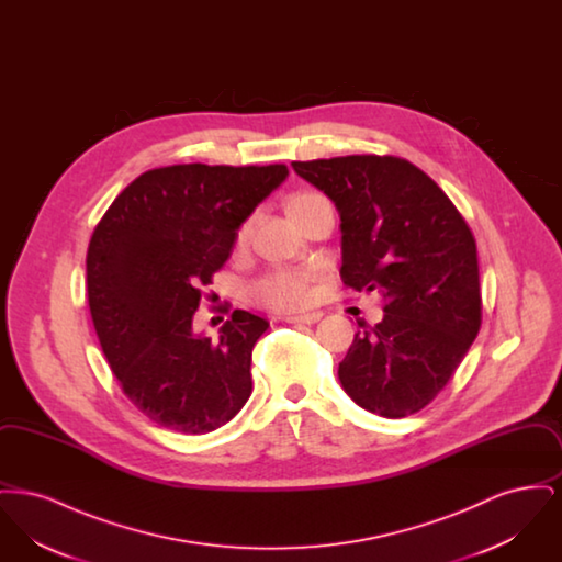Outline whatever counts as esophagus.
<instances>
[{
    "label": "esophagus",
    "instance_id": "1",
    "mask_svg": "<svg viewBox=\"0 0 562 562\" xmlns=\"http://www.w3.org/2000/svg\"><path fill=\"white\" fill-rule=\"evenodd\" d=\"M321 318V312H310V314H301V316H286L284 321L293 322V324H316Z\"/></svg>",
    "mask_w": 562,
    "mask_h": 562
}]
</instances>
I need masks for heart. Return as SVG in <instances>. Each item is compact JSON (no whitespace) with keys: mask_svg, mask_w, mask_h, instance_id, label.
<instances>
[{"mask_svg":"<svg viewBox=\"0 0 562 562\" xmlns=\"http://www.w3.org/2000/svg\"><path fill=\"white\" fill-rule=\"evenodd\" d=\"M321 200H324V198L321 193H314V191L294 193L286 202V213L291 218H294V216L305 213L307 209H312L314 204H318ZM250 229H252V221L248 218V221L241 223L238 236H236L240 246L248 240ZM310 282H312V276L305 273V271L273 269L252 284L250 294L255 296L257 303L266 305L269 310L289 312V310L303 307L310 301Z\"/></svg>","mask_w":562,"mask_h":562,"instance_id":"1","label":"heart"}]
</instances>
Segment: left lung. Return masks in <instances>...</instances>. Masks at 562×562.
I'll return each mask as SVG.
<instances>
[{
	"mask_svg": "<svg viewBox=\"0 0 562 562\" xmlns=\"http://www.w3.org/2000/svg\"><path fill=\"white\" fill-rule=\"evenodd\" d=\"M341 216V280L383 294V321L356 333L339 381L387 419L428 406L481 330L476 240L449 195L394 156L293 161Z\"/></svg>",
	"mask_w": 562,
	"mask_h": 562,
	"instance_id": "8db88e82",
	"label": "left lung"
}]
</instances>
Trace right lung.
Returning a JSON list of instances; mask_svg holds the SVG:
<instances>
[{"label": "right lung", "instance_id": "add662e5", "mask_svg": "<svg viewBox=\"0 0 562 562\" xmlns=\"http://www.w3.org/2000/svg\"><path fill=\"white\" fill-rule=\"evenodd\" d=\"M289 175L284 164H175L136 177L92 232L88 305L122 392L160 428L209 434L250 398L269 322L234 310L218 341L191 324L241 223Z\"/></svg>", "mask_w": 562, "mask_h": 562}]
</instances>
